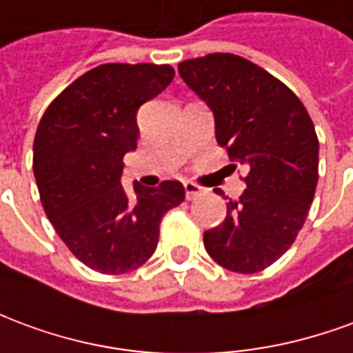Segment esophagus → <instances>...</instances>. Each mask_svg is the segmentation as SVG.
Segmentation results:
<instances>
[{"label":"esophagus","instance_id":"34e87169","mask_svg":"<svg viewBox=\"0 0 353 353\" xmlns=\"http://www.w3.org/2000/svg\"><path fill=\"white\" fill-rule=\"evenodd\" d=\"M183 187H185V196H187V200L196 199V196L202 194V187H199L196 183H192V181H185Z\"/></svg>","mask_w":353,"mask_h":353}]
</instances>
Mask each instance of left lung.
Returning a JSON list of instances; mask_svg holds the SVG:
<instances>
[{
    "mask_svg": "<svg viewBox=\"0 0 353 353\" xmlns=\"http://www.w3.org/2000/svg\"><path fill=\"white\" fill-rule=\"evenodd\" d=\"M177 70L214 113L217 143L248 172L245 191L227 202L225 221L204 232L206 252L232 272L265 270L295 242L314 200V123L291 88L242 57L214 52Z\"/></svg>",
    "mask_w": 353,
    "mask_h": 353,
    "instance_id": "8db88e82",
    "label": "left lung"
}]
</instances>
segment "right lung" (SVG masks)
Listing matches in <instances>:
<instances>
[{"label": "right lung", "mask_w": 353, "mask_h": 353, "mask_svg": "<svg viewBox=\"0 0 353 353\" xmlns=\"http://www.w3.org/2000/svg\"><path fill=\"white\" fill-rule=\"evenodd\" d=\"M176 72L162 64H101L58 94L34 139V176L45 214L70 252L101 274L136 270L157 250L179 181L121 185L124 154L138 147V109Z\"/></svg>", "instance_id": "add662e5"}]
</instances>
